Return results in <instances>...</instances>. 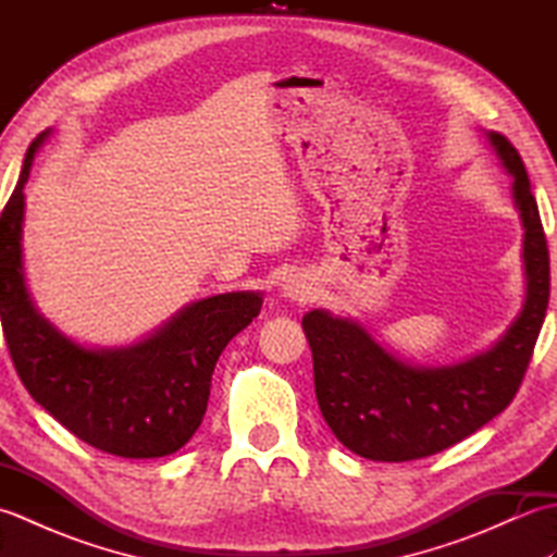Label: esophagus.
Instances as JSON below:
<instances>
[{
  "instance_id": "esophagus-1",
  "label": "esophagus",
  "mask_w": 557,
  "mask_h": 557,
  "mask_svg": "<svg viewBox=\"0 0 557 557\" xmlns=\"http://www.w3.org/2000/svg\"><path fill=\"white\" fill-rule=\"evenodd\" d=\"M313 285H311V280L306 277V275H301V272H289V275L282 280V285H280V294L285 299H289V301H297V304H306V301H311L313 299Z\"/></svg>"
}]
</instances>
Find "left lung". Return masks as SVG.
<instances>
[{
    "instance_id": "8db88e82",
    "label": "left lung",
    "mask_w": 557,
    "mask_h": 557,
    "mask_svg": "<svg viewBox=\"0 0 557 557\" xmlns=\"http://www.w3.org/2000/svg\"><path fill=\"white\" fill-rule=\"evenodd\" d=\"M486 138L515 180L512 203L524 230V304L493 347L449 366H417L387 351L354 318L325 309L304 315L318 407L354 455L409 461L441 453L498 417L522 385L548 309L550 258L522 158L505 136Z\"/></svg>"
}]
</instances>
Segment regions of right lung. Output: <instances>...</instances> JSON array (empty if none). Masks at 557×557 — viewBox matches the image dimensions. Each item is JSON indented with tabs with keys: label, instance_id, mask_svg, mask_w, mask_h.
<instances>
[{
	"label": "right lung",
	"instance_id": "1",
	"mask_svg": "<svg viewBox=\"0 0 557 557\" xmlns=\"http://www.w3.org/2000/svg\"><path fill=\"white\" fill-rule=\"evenodd\" d=\"M33 140L0 218V315L11 361L30 397L83 443L116 457L172 455L198 431L222 349L253 321L260 292H227L184 306L126 347H86L35 309L23 270V215Z\"/></svg>",
	"mask_w": 557,
	"mask_h": 557
}]
</instances>
